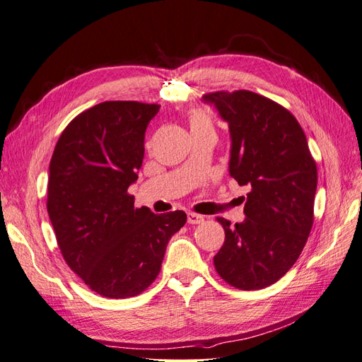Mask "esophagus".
<instances>
[{"instance_id":"obj_1","label":"esophagus","mask_w":362,"mask_h":362,"mask_svg":"<svg viewBox=\"0 0 362 362\" xmlns=\"http://www.w3.org/2000/svg\"><path fill=\"white\" fill-rule=\"evenodd\" d=\"M187 222H189L190 225L202 223V222H204V216L196 214V213H189V214H187Z\"/></svg>"}]
</instances>
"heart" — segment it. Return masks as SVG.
<instances>
[{"label":"heart","mask_w":362,"mask_h":362,"mask_svg":"<svg viewBox=\"0 0 362 362\" xmlns=\"http://www.w3.org/2000/svg\"><path fill=\"white\" fill-rule=\"evenodd\" d=\"M190 129L192 133L201 129H213V117L206 110L196 108L190 115Z\"/></svg>","instance_id":"obj_1"}]
</instances>
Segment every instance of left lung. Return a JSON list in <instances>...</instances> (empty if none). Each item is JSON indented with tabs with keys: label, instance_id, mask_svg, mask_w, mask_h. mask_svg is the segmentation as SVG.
<instances>
[{
	"label": "left lung",
	"instance_id": "obj_1",
	"mask_svg": "<svg viewBox=\"0 0 362 362\" xmlns=\"http://www.w3.org/2000/svg\"><path fill=\"white\" fill-rule=\"evenodd\" d=\"M229 124V173L250 185L246 218L223 217L225 242L214 267L240 290H259L279 281L299 258L314 222L317 166L302 127L286 107L249 90L204 95Z\"/></svg>",
	"mask_w": 362,
	"mask_h": 362
}]
</instances>
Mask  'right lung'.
Wrapping results in <instances>:
<instances>
[{
	"label": "right lung",
	"instance_id": "1",
	"mask_svg": "<svg viewBox=\"0 0 362 362\" xmlns=\"http://www.w3.org/2000/svg\"><path fill=\"white\" fill-rule=\"evenodd\" d=\"M158 104L105 101L75 116L49 161L47 210L57 246L92 291L125 299L158 276L184 211L134 206L128 187L145 154V131Z\"/></svg>",
	"mask_w": 362,
	"mask_h": 362
}]
</instances>
